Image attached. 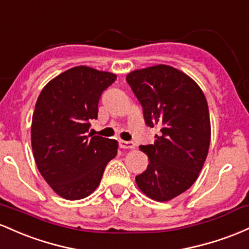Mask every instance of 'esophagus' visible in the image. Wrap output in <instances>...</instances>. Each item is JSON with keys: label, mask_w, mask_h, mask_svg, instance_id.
I'll use <instances>...</instances> for the list:
<instances>
[{"label": "esophagus", "mask_w": 249, "mask_h": 249, "mask_svg": "<svg viewBox=\"0 0 249 249\" xmlns=\"http://www.w3.org/2000/svg\"><path fill=\"white\" fill-rule=\"evenodd\" d=\"M120 147L124 148V149H135V143L132 141H124V140H120Z\"/></svg>", "instance_id": "34e87169"}]
</instances>
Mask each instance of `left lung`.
I'll list each match as a JSON object with an SVG mask.
<instances>
[{"mask_svg":"<svg viewBox=\"0 0 249 249\" xmlns=\"http://www.w3.org/2000/svg\"><path fill=\"white\" fill-rule=\"evenodd\" d=\"M125 80L141 103L146 124L161 132L154 144L140 146L149 164L135 178L136 185L149 199L173 200L196 181L207 158V100L191 76L167 64L136 69Z\"/></svg>","mask_w":249,"mask_h":249,"instance_id":"1","label":"left lung"}]
</instances>
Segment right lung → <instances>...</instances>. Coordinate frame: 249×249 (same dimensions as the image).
<instances>
[{"label": "right lung", "mask_w": 249, "mask_h": 249, "mask_svg": "<svg viewBox=\"0 0 249 249\" xmlns=\"http://www.w3.org/2000/svg\"><path fill=\"white\" fill-rule=\"evenodd\" d=\"M116 75L77 66L42 89L32 120V147L38 172L58 196L80 200L101 182L106 166L117 154L116 140L93 136L102 91Z\"/></svg>", "instance_id": "obj_1"}]
</instances>
